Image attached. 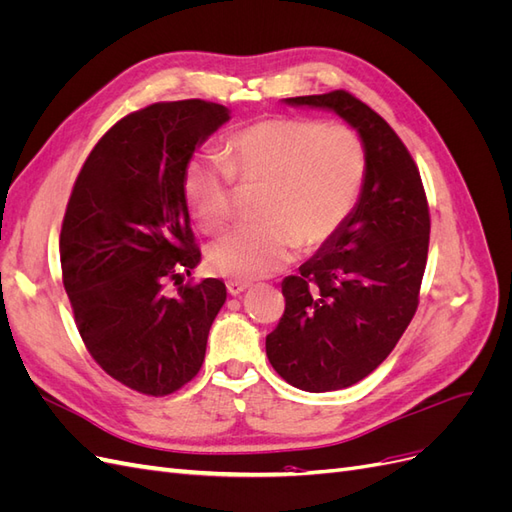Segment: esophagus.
<instances>
[{
  "mask_svg": "<svg viewBox=\"0 0 512 512\" xmlns=\"http://www.w3.org/2000/svg\"><path fill=\"white\" fill-rule=\"evenodd\" d=\"M226 288H228V292L232 294V297H239L241 292H245L247 288H250V284H247V282H239V280H230V282L226 284Z\"/></svg>",
  "mask_w": 512,
  "mask_h": 512,
  "instance_id": "1",
  "label": "esophagus"
}]
</instances>
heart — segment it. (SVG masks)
<instances>
[{"label":"heart","mask_w":512,"mask_h":512,"mask_svg":"<svg viewBox=\"0 0 512 512\" xmlns=\"http://www.w3.org/2000/svg\"><path fill=\"white\" fill-rule=\"evenodd\" d=\"M226 157L198 153L185 166L183 194L196 224L209 235L232 218L235 179L265 185L258 224L215 241L209 265L239 282L282 269L294 247L327 243L359 200L367 156L361 136L342 123L273 117L230 138Z\"/></svg>","instance_id":"heart-1"}]
</instances>
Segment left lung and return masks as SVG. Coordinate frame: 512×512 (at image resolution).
Segmentation results:
<instances>
[{"label":"left lung","mask_w":512,"mask_h":512,"mask_svg":"<svg viewBox=\"0 0 512 512\" xmlns=\"http://www.w3.org/2000/svg\"><path fill=\"white\" fill-rule=\"evenodd\" d=\"M284 102L337 113L365 145L359 203L282 282L286 309L267 335L269 363L288 384L339 391L369 376L408 329L427 265L429 205L410 151L365 102L344 89Z\"/></svg>","instance_id":"8db88e82"}]
</instances>
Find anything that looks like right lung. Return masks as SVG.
<instances>
[{"instance_id": "1", "label": "right lung", "mask_w": 512, "mask_h": 512, "mask_svg": "<svg viewBox=\"0 0 512 512\" xmlns=\"http://www.w3.org/2000/svg\"><path fill=\"white\" fill-rule=\"evenodd\" d=\"M230 119L205 100L156 102L119 119L91 149L59 235L64 288L94 361L128 389L164 397L205 361L226 286L203 282L166 292L200 262L185 166Z\"/></svg>"}]
</instances>
